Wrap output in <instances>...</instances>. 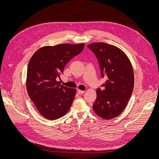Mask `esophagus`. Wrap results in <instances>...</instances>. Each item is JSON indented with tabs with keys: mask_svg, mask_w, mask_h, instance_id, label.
Instances as JSON below:
<instances>
[{
	"mask_svg": "<svg viewBox=\"0 0 159 159\" xmlns=\"http://www.w3.org/2000/svg\"><path fill=\"white\" fill-rule=\"evenodd\" d=\"M77 93H78V94H80V95H81V94H83L84 93H85V91L84 90H77Z\"/></svg>",
	"mask_w": 159,
	"mask_h": 159,
	"instance_id": "34e87169",
	"label": "esophagus"
}]
</instances>
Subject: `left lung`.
Masks as SVG:
<instances>
[{
  "instance_id": "left-lung-1",
  "label": "left lung",
  "mask_w": 159,
  "mask_h": 159,
  "mask_svg": "<svg viewBox=\"0 0 159 159\" xmlns=\"http://www.w3.org/2000/svg\"><path fill=\"white\" fill-rule=\"evenodd\" d=\"M87 47L96 55L102 78V89L96 90L94 112L105 120L119 116L126 107L133 93L134 74L131 62L120 48L105 43H94Z\"/></svg>"
}]
</instances>
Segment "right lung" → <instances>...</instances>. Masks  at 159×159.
Returning <instances> with one entry per match:
<instances>
[{
    "label": "right lung",
    "mask_w": 159,
    "mask_h": 159,
    "mask_svg": "<svg viewBox=\"0 0 159 159\" xmlns=\"http://www.w3.org/2000/svg\"><path fill=\"white\" fill-rule=\"evenodd\" d=\"M84 46V43H63L44 47L31 58L27 71V91L45 118L57 120L65 115L70 108L76 90L60 85L56 79L60 78L65 66L82 52Z\"/></svg>",
    "instance_id": "1"
}]
</instances>
